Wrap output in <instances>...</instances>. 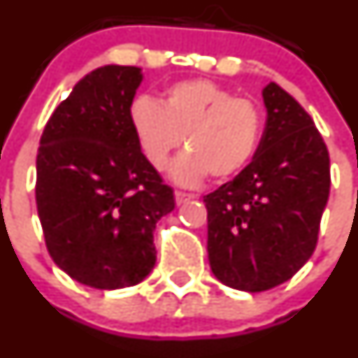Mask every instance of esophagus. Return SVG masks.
Returning a JSON list of instances; mask_svg holds the SVG:
<instances>
[{
	"mask_svg": "<svg viewBox=\"0 0 358 358\" xmlns=\"http://www.w3.org/2000/svg\"><path fill=\"white\" fill-rule=\"evenodd\" d=\"M174 196H176V203H178V205H184V203H187V201L193 200V198H194L193 194L184 193V191H176Z\"/></svg>",
	"mask_w": 358,
	"mask_h": 358,
	"instance_id": "1",
	"label": "esophagus"
}]
</instances>
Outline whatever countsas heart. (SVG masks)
<instances>
[{
	"instance_id": "1",
	"label": "heart",
	"mask_w": 358,
	"mask_h": 358,
	"mask_svg": "<svg viewBox=\"0 0 358 358\" xmlns=\"http://www.w3.org/2000/svg\"><path fill=\"white\" fill-rule=\"evenodd\" d=\"M136 139L157 171L169 167L172 153L187 151L174 162L171 178L193 187L212 174L226 179L249 165L259 146L263 116L245 97L210 80H184L171 85L162 101L139 95L129 111Z\"/></svg>"
}]
</instances>
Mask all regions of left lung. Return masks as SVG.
Listing matches in <instances>:
<instances>
[{
	"instance_id": "left-lung-1",
	"label": "left lung",
	"mask_w": 358,
	"mask_h": 358,
	"mask_svg": "<svg viewBox=\"0 0 358 358\" xmlns=\"http://www.w3.org/2000/svg\"><path fill=\"white\" fill-rule=\"evenodd\" d=\"M263 99L266 127L252 162L203 196L212 273L245 292L277 287L304 266L331 189L329 151L311 116L277 83Z\"/></svg>"
}]
</instances>
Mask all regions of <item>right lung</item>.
Listing matches in <instances>:
<instances>
[{"label":"right lung","mask_w":358,"mask_h":358,"mask_svg":"<svg viewBox=\"0 0 358 358\" xmlns=\"http://www.w3.org/2000/svg\"><path fill=\"white\" fill-rule=\"evenodd\" d=\"M136 66H102L52 113L36 157V205L52 259L73 280L132 287L157 263V222L174 191L146 160L129 111Z\"/></svg>","instance_id":"1"}]
</instances>
